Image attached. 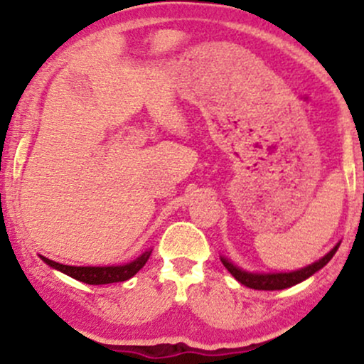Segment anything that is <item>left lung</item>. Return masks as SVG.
Instances as JSON below:
<instances>
[{"mask_svg":"<svg viewBox=\"0 0 364 364\" xmlns=\"http://www.w3.org/2000/svg\"><path fill=\"white\" fill-rule=\"evenodd\" d=\"M341 243H337L333 246L330 252L325 255L323 258H320L318 262L311 263V265L304 267V269L294 270V272H281V274H252L246 272V270L237 269L236 265H232L228 258L220 257V262L224 263L225 269L231 272L232 277L236 279L237 282H241L246 287H252V289H258V291H279V289H286V287L296 286V284L303 282L304 279L311 277L313 274L318 272L320 269H323L327 263L332 260V257L336 255L337 248H339Z\"/></svg>","mask_w":364,"mask_h":364,"instance_id":"8db88e82","label":"left lung"}]
</instances>
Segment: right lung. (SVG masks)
<instances>
[{
	"instance_id": "obj_1",
	"label": "right lung",
	"mask_w": 364,
	"mask_h": 364,
	"mask_svg": "<svg viewBox=\"0 0 364 364\" xmlns=\"http://www.w3.org/2000/svg\"><path fill=\"white\" fill-rule=\"evenodd\" d=\"M150 253H152V250L141 253L139 258H135L133 262L127 263V265H116V267L114 265L112 267H73V265H63V263L49 260V258L46 257H41V258H43L49 267L60 270L63 274L70 275V277L77 279V281L92 284V286H99V284L128 281L129 277H133V275L139 272L141 267L147 263Z\"/></svg>"
}]
</instances>
